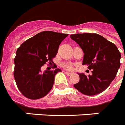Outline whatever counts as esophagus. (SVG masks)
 <instances>
[{"label": "esophagus", "instance_id": "1", "mask_svg": "<svg viewBox=\"0 0 125 125\" xmlns=\"http://www.w3.org/2000/svg\"><path fill=\"white\" fill-rule=\"evenodd\" d=\"M65 74H67V76H71V75L73 74L72 73H69V72H65Z\"/></svg>", "mask_w": 125, "mask_h": 125}]
</instances>
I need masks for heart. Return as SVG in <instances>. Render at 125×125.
Returning a JSON list of instances; mask_svg holds the SVG:
<instances>
[{
    "label": "heart",
    "mask_w": 125,
    "mask_h": 125,
    "mask_svg": "<svg viewBox=\"0 0 125 125\" xmlns=\"http://www.w3.org/2000/svg\"><path fill=\"white\" fill-rule=\"evenodd\" d=\"M64 67L67 69H69V70H73V67L72 65L71 64H65Z\"/></svg>",
    "instance_id": "heart-1"
}]
</instances>
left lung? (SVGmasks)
Wrapping results in <instances>:
<instances>
[{"instance_id":"1","label":"left lung","mask_w":125,"mask_h":125,"mask_svg":"<svg viewBox=\"0 0 125 125\" xmlns=\"http://www.w3.org/2000/svg\"><path fill=\"white\" fill-rule=\"evenodd\" d=\"M70 37L84 53L82 64L93 70L89 76L78 73L80 80L74 87L89 96L102 93L116 76L121 65L120 52L114 43L97 34H71Z\"/></svg>"}]
</instances>
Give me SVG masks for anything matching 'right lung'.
<instances>
[{
    "label": "right lung",
    "instance_id": "right-lung-1",
    "mask_svg": "<svg viewBox=\"0 0 125 125\" xmlns=\"http://www.w3.org/2000/svg\"><path fill=\"white\" fill-rule=\"evenodd\" d=\"M69 34L43 31L28 39L19 47L14 59V78L22 95L30 99H39L51 91L55 75L60 69L46 70L41 68L45 63H52L59 45Z\"/></svg>",
    "mask_w": 125,
    "mask_h": 125
}]
</instances>
